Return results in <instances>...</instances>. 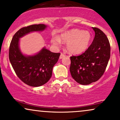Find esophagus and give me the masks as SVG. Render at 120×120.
<instances>
[{"label": "esophagus", "mask_w": 120, "mask_h": 120, "mask_svg": "<svg viewBox=\"0 0 120 120\" xmlns=\"http://www.w3.org/2000/svg\"><path fill=\"white\" fill-rule=\"evenodd\" d=\"M65 56V55L64 54V53H61V54H60V59H63V57H64Z\"/></svg>", "instance_id": "34e87169"}]
</instances>
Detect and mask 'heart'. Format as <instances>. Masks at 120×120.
Instances as JSON below:
<instances>
[{"label":"heart","instance_id":"1","mask_svg":"<svg viewBox=\"0 0 120 120\" xmlns=\"http://www.w3.org/2000/svg\"><path fill=\"white\" fill-rule=\"evenodd\" d=\"M91 40V35L87 31L72 29L61 34L60 36H53L51 43L56 46H59L61 41L67 43V49L71 53H80L86 50Z\"/></svg>","mask_w":120,"mask_h":120}]
</instances>
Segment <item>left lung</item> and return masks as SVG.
<instances>
[{
  "label": "left lung",
  "mask_w": 120,
  "mask_h": 120,
  "mask_svg": "<svg viewBox=\"0 0 120 120\" xmlns=\"http://www.w3.org/2000/svg\"><path fill=\"white\" fill-rule=\"evenodd\" d=\"M93 43L84 53L71 56L70 71L73 78L81 85L96 82L103 75L111 55V46L107 36L97 27Z\"/></svg>",
  "instance_id": "obj_1"
}]
</instances>
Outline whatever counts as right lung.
Listing matches in <instances>:
<instances>
[{"mask_svg": "<svg viewBox=\"0 0 120 120\" xmlns=\"http://www.w3.org/2000/svg\"><path fill=\"white\" fill-rule=\"evenodd\" d=\"M46 28L44 24L22 27L13 35L9 46V61L16 75L30 86H41L49 80L52 69L58 61L60 53H53L43 48L35 55L24 56L19 49V38L31 31H42Z\"/></svg>", "mask_w": 120, "mask_h": 120, "instance_id": "1", "label": "right lung"}]
</instances>
